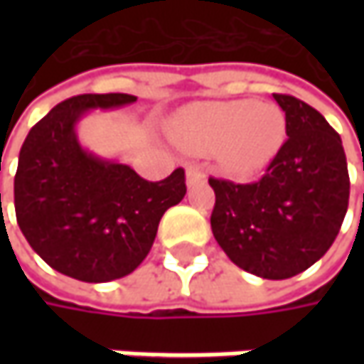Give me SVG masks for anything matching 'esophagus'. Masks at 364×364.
<instances>
[{
    "mask_svg": "<svg viewBox=\"0 0 364 364\" xmlns=\"http://www.w3.org/2000/svg\"><path fill=\"white\" fill-rule=\"evenodd\" d=\"M206 180V174H204L203 166L200 164H190L188 168H186V184L188 186H196V184H200Z\"/></svg>",
    "mask_w": 364,
    "mask_h": 364,
    "instance_id": "esophagus-1",
    "label": "esophagus"
}]
</instances>
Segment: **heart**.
Wrapping results in <instances>:
<instances>
[{
    "label": "heart",
    "mask_w": 364,
    "mask_h": 364,
    "mask_svg": "<svg viewBox=\"0 0 364 364\" xmlns=\"http://www.w3.org/2000/svg\"><path fill=\"white\" fill-rule=\"evenodd\" d=\"M286 123L279 109L253 101H208L184 109L176 137L198 154H215L235 176L255 174L282 147Z\"/></svg>",
    "instance_id": "1"
}]
</instances>
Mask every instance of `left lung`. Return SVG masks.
Listing matches in <instances>:
<instances>
[{
    "label": "left lung",
    "instance_id": "left-lung-1",
    "mask_svg": "<svg viewBox=\"0 0 364 364\" xmlns=\"http://www.w3.org/2000/svg\"><path fill=\"white\" fill-rule=\"evenodd\" d=\"M287 139L251 184L210 178L213 235L235 265L263 279H287L314 265L341 231L350 180L341 135L314 107L273 95Z\"/></svg>",
    "mask_w": 364,
    "mask_h": 364
}]
</instances>
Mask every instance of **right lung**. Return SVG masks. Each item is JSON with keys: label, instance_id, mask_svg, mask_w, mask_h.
<instances>
[{"label": "right lung", "instance_id": "obj_1", "mask_svg": "<svg viewBox=\"0 0 364 364\" xmlns=\"http://www.w3.org/2000/svg\"><path fill=\"white\" fill-rule=\"evenodd\" d=\"M125 92L78 95L30 129L14 180L16 218L52 269L78 282L125 277L149 253L164 213L186 194L184 170L147 182L129 166L80 146L77 123L92 109H119Z\"/></svg>", "mask_w": 364, "mask_h": 364}]
</instances>
